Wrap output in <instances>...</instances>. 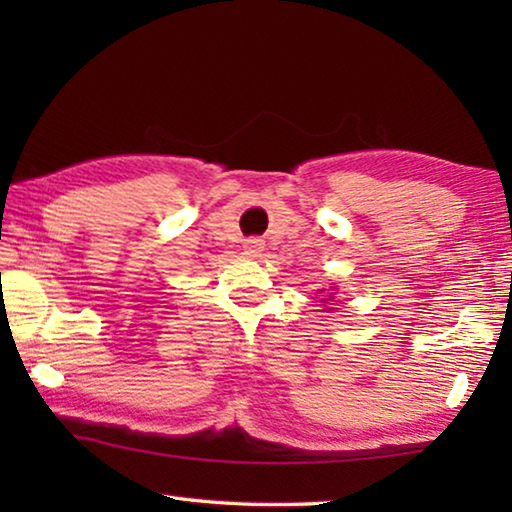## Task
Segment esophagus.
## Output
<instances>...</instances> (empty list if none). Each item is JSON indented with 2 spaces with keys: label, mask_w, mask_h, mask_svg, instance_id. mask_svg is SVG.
<instances>
[{
  "label": "esophagus",
  "mask_w": 512,
  "mask_h": 512,
  "mask_svg": "<svg viewBox=\"0 0 512 512\" xmlns=\"http://www.w3.org/2000/svg\"><path fill=\"white\" fill-rule=\"evenodd\" d=\"M262 248H264L262 239H248V242L244 244L246 255H250V257H257L259 253H262Z\"/></svg>",
  "instance_id": "esophagus-1"
}]
</instances>
